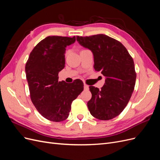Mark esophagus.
I'll return each mask as SVG.
<instances>
[{
	"mask_svg": "<svg viewBox=\"0 0 160 160\" xmlns=\"http://www.w3.org/2000/svg\"><path fill=\"white\" fill-rule=\"evenodd\" d=\"M89 85H88L87 84L84 83V89L85 90H89Z\"/></svg>",
	"mask_w": 160,
	"mask_h": 160,
	"instance_id": "esophagus-1",
	"label": "esophagus"
}]
</instances>
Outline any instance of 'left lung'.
Here are the masks:
<instances>
[{
    "label": "left lung",
    "instance_id": "8db88e82",
    "mask_svg": "<svg viewBox=\"0 0 160 160\" xmlns=\"http://www.w3.org/2000/svg\"><path fill=\"white\" fill-rule=\"evenodd\" d=\"M76 37L81 45L93 52L94 69L106 78L101 89L89 87L92 97L88 106L91 114L100 120L117 117L134 90L136 72L133 58L122 43L103 34Z\"/></svg>",
    "mask_w": 160,
    "mask_h": 160
}]
</instances>
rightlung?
Instances as JSON below:
<instances>
[{"instance_id":"obj_1","label":"right lung","mask_w":160,"mask_h":160,"mask_svg":"<svg viewBox=\"0 0 160 160\" xmlns=\"http://www.w3.org/2000/svg\"><path fill=\"white\" fill-rule=\"evenodd\" d=\"M75 41V37H47L34 47L26 62L31 99L40 114L51 122L68 118L72 101L83 90L80 79L72 83L59 81L58 73L65 64V47Z\"/></svg>"}]
</instances>
